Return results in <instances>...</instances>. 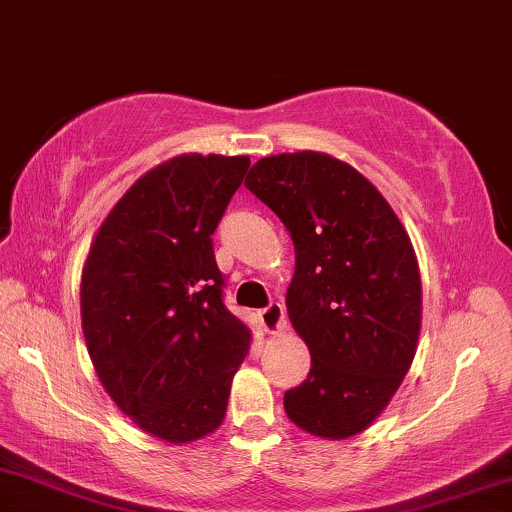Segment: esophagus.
<instances>
[{"label":"esophagus","instance_id":"obj_1","mask_svg":"<svg viewBox=\"0 0 512 512\" xmlns=\"http://www.w3.org/2000/svg\"><path fill=\"white\" fill-rule=\"evenodd\" d=\"M258 320H261V327L266 330L268 334H277L285 330L287 320H285V306L280 304V301H273V304H268L263 311H258Z\"/></svg>","mask_w":512,"mask_h":512}]
</instances>
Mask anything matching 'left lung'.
Returning a JSON list of instances; mask_svg holds the SVG:
<instances>
[{
    "instance_id": "8db88e82",
    "label": "left lung",
    "mask_w": 512,
    "mask_h": 512,
    "mask_svg": "<svg viewBox=\"0 0 512 512\" xmlns=\"http://www.w3.org/2000/svg\"><path fill=\"white\" fill-rule=\"evenodd\" d=\"M244 185L294 242L287 313L311 372L285 394L287 418L315 437L349 439L389 406L418 349L413 244L377 187L323 151L266 156Z\"/></svg>"
}]
</instances>
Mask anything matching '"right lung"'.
I'll return each instance as SVG.
<instances>
[{
	"label": "right lung",
	"mask_w": 512,
	"mask_h": 512,
	"mask_svg": "<svg viewBox=\"0 0 512 512\" xmlns=\"http://www.w3.org/2000/svg\"><path fill=\"white\" fill-rule=\"evenodd\" d=\"M249 163L220 154L159 163L111 208L82 266V334L99 382L168 444L218 430L249 351V327L223 304L211 239Z\"/></svg>",
	"instance_id": "1"
}]
</instances>
